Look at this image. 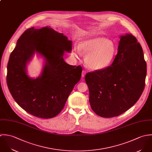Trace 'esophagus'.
<instances>
[{"instance_id": "obj_1", "label": "esophagus", "mask_w": 152, "mask_h": 152, "mask_svg": "<svg viewBox=\"0 0 152 152\" xmlns=\"http://www.w3.org/2000/svg\"><path fill=\"white\" fill-rule=\"evenodd\" d=\"M86 71H85V70H83V71H82V77H84L86 75Z\"/></svg>"}]
</instances>
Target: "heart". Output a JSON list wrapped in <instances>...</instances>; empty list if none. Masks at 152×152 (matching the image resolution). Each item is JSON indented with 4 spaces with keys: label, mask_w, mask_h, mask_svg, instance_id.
<instances>
[{
    "label": "heart",
    "mask_w": 152,
    "mask_h": 152,
    "mask_svg": "<svg viewBox=\"0 0 152 152\" xmlns=\"http://www.w3.org/2000/svg\"><path fill=\"white\" fill-rule=\"evenodd\" d=\"M85 55V62L91 70H102L109 67L117 53L114 42L103 37H91L81 41L74 47L73 53L78 56Z\"/></svg>",
    "instance_id": "obj_1"
}]
</instances>
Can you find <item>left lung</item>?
Segmentation results:
<instances>
[{
    "mask_svg": "<svg viewBox=\"0 0 152 152\" xmlns=\"http://www.w3.org/2000/svg\"><path fill=\"white\" fill-rule=\"evenodd\" d=\"M120 38L111 66L85 76L91 109L102 118L127 111L139 100L145 86L147 66L141 45L131 33Z\"/></svg>",
    "mask_w": 152,
    "mask_h": 152,
    "instance_id": "left-lung-1",
    "label": "left lung"
}]
</instances>
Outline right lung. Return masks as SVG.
<instances>
[{
  "mask_svg": "<svg viewBox=\"0 0 152 152\" xmlns=\"http://www.w3.org/2000/svg\"><path fill=\"white\" fill-rule=\"evenodd\" d=\"M72 49V41L49 26L32 27L19 38L8 61L6 79L12 97L26 112L49 119L63 109L82 72L81 66L69 65L64 60L65 52ZM35 53L44 63L41 75L32 78L27 66Z\"/></svg>",
  "mask_w": 152,
  "mask_h": 152,
  "instance_id": "add662e5",
  "label": "right lung"
}]
</instances>
